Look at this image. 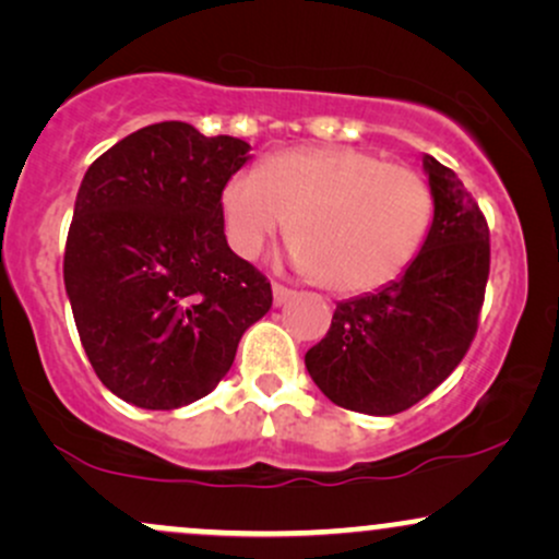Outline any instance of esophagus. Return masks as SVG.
<instances>
[{"instance_id":"obj_1","label":"esophagus","mask_w":559,"mask_h":559,"mask_svg":"<svg viewBox=\"0 0 559 559\" xmlns=\"http://www.w3.org/2000/svg\"><path fill=\"white\" fill-rule=\"evenodd\" d=\"M294 294H297V292H294V288H288V286H284V284H273V301H275V305H278V307L286 305V301L292 299Z\"/></svg>"}]
</instances>
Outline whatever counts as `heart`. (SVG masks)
I'll use <instances>...</instances> for the list:
<instances>
[{"label":"heart","mask_w":559,"mask_h":559,"mask_svg":"<svg viewBox=\"0 0 559 559\" xmlns=\"http://www.w3.org/2000/svg\"><path fill=\"white\" fill-rule=\"evenodd\" d=\"M230 247L258 258L292 221V247L316 284L362 294L413 265L433 223L418 170L355 146H318L241 170L223 189Z\"/></svg>","instance_id":"obj_1"}]
</instances>
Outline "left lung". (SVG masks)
Returning <instances> with one entry per match:
<instances>
[{
  "mask_svg": "<svg viewBox=\"0 0 559 559\" xmlns=\"http://www.w3.org/2000/svg\"><path fill=\"white\" fill-rule=\"evenodd\" d=\"M433 194L428 239L402 278L338 301L325 338L305 355L307 373L333 404L396 415L463 362L478 331L489 281V223L463 181L423 157Z\"/></svg>",
  "mask_w": 559,
  "mask_h": 559,
  "instance_id": "obj_1",
  "label": "left lung"
}]
</instances>
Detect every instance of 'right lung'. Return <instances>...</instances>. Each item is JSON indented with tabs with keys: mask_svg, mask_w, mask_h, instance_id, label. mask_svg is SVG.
Here are the masks:
<instances>
[{
	"mask_svg": "<svg viewBox=\"0 0 559 559\" xmlns=\"http://www.w3.org/2000/svg\"><path fill=\"white\" fill-rule=\"evenodd\" d=\"M234 136L146 126L92 163L66 243V288L94 373L120 400L176 409L217 386L271 281L230 252L223 189L249 159Z\"/></svg>",
	"mask_w": 559,
	"mask_h": 559,
	"instance_id": "right-lung-1",
	"label": "right lung"
}]
</instances>
